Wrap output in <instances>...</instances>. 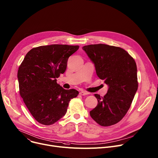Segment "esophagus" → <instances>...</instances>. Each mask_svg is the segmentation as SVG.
I'll list each match as a JSON object with an SVG mask.
<instances>
[{"label": "esophagus", "mask_w": 158, "mask_h": 158, "mask_svg": "<svg viewBox=\"0 0 158 158\" xmlns=\"http://www.w3.org/2000/svg\"><path fill=\"white\" fill-rule=\"evenodd\" d=\"M89 93H87L86 91H81L79 92V94L80 95H82V96H85V95H87V94H88Z\"/></svg>", "instance_id": "esophagus-1"}]
</instances>
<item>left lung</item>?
Here are the masks:
<instances>
[{
    "label": "left lung",
    "instance_id": "1",
    "mask_svg": "<svg viewBox=\"0 0 158 158\" xmlns=\"http://www.w3.org/2000/svg\"><path fill=\"white\" fill-rule=\"evenodd\" d=\"M82 49L94 63L98 77L109 86L104 97L94 94L98 104L89 112L91 117L102 127L114 125L124 117L137 91L136 62L119 47L98 44Z\"/></svg>",
    "mask_w": 158,
    "mask_h": 158
}]
</instances>
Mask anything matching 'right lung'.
<instances>
[{
	"label": "right lung",
	"instance_id": "obj_1",
	"mask_svg": "<svg viewBox=\"0 0 158 158\" xmlns=\"http://www.w3.org/2000/svg\"><path fill=\"white\" fill-rule=\"evenodd\" d=\"M79 46L51 44L34 48L19 65L20 96L34 119L44 125L57 122L67 112L71 99L79 92L65 89L56 79L66 70L70 56Z\"/></svg>",
	"mask_w": 158,
	"mask_h": 158
}]
</instances>
